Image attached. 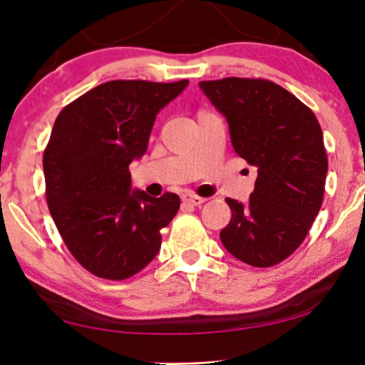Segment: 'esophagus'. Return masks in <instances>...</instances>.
<instances>
[{
    "label": "esophagus",
    "instance_id": "esophagus-1",
    "mask_svg": "<svg viewBox=\"0 0 365 365\" xmlns=\"http://www.w3.org/2000/svg\"><path fill=\"white\" fill-rule=\"evenodd\" d=\"M181 201L184 204H187V206H201V204L206 201V199L199 197V196H196V194L186 192V194H182V196H181Z\"/></svg>",
    "mask_w": 365,
    "mask_h": 365
}]
</instances>
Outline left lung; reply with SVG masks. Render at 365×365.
I'll list each match as a JSON object with an SVG mask.
<instances>
[{"mask_svg":"<svg viewBox=\"0 0 365 365\" xmlns=\"http://www.w3.org/2000/svg\"><path fill=\"white\" fill-rule=\"evenodd\" d=\"M199 86L227 119L234 151L257 168L247 204L227 197L224 247L254 267H272L306 239L324 201L327 153L312 109L261 78H222Z\"/></svg>","mask_w":365,"mask_h":365,"instance_id":"obj_1","label":"left lung"}]
</instances>
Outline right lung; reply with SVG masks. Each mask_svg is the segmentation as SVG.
Listing matches in <instances>:
<instances>
[{"label":"right lung","mask_w":365,"mask_h":365,"mask_svg":"<svg viewBox=\"0 0 365 365\" xmlns=\"http://www.w3.org/2000/svg\"><path fill=\"white\" fill-rule=\"evenodd\" d=\"M187 83H103L64 106L54 121L43 154L46 202L69 252L94 276L133 277L161 247V229L181 199L174 192H131L129 164L146 153L159 109Z\"/></svg>","instance_id":"obj_1"}]
</instances>
